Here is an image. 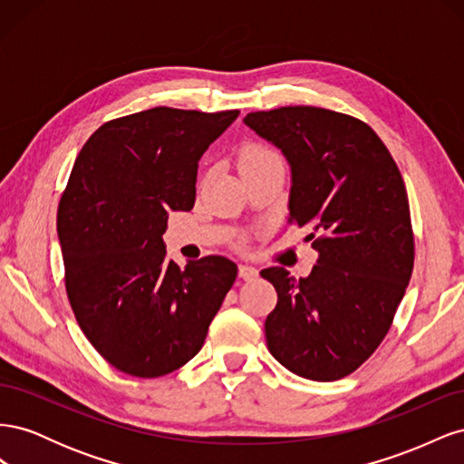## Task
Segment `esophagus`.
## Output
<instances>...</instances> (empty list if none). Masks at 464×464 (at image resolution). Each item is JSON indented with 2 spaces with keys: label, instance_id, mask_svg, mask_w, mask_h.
I'll return each instance as SVG.
<instances>
[{
  "label": "esophagus",
  "instance_id": "esophagus-1",
  "mask_svg": "<svg viewBox=\"0 0 464 464\" xmlns=\"http://www.w3.org/2000/svg\"><path fill=\"white\" fill-rule=\"evenodd\" d=\"M240 276L244 280H254L257 276V269L251 265H240Z\"/></svg>",
  "mask_w": 464,
  "mask_h": 464
}]
</instances>
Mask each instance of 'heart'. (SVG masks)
I'll use <instances>...</instances> for the list:
<instances>
[{
	"label": "heart",
	"mask_w": 464,
	"mask_h": 464,
	"mask_svg": "<svg viewBox=\"0 0 464 464\" xmlns=\"http://www.w3.org/2000/svg\"><path fill=\"white\" fill-rule=\"evenodd\" d=\"M265 164H283V159L276 150L271 147L254 143L247 145L242 154H240V170H247V168H256V166H265Z\"/></svg>",
	"instance_id": "b5f03b06"
}]
</instances>
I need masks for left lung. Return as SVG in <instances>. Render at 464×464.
<instances>
[{"label":"left lung","instance_id":"1","mask_svg":"<svg viewBox=\"0 0 464 464\" xmlns=\"http://www.w3.org/2000/svg\"><path fill=\"white\" fill-rule=\"evenodd\" d=\"M244 123L290 166L288 224L319 251L307 276H261L278 294L266 315L269 353L314 382L353 373L385 339L409 286L414 237L406 188L391 152L363 121L314 106L251 111Z\"/></svg>","mask_w":464,"mask_h":464}]
</instances>
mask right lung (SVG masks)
I'll return each instance as SVG.
<instances>
[{
	"label": "right lung",
	"mask_w": 464,
	"mask_h": 464,
	"mask_svg": "<svg viewBox=\"0 0 464 464\" xmlns=\"http://www.w3.org/2000/svg\"><path fill=\"white\" fill-rule=\"evenodd\" d=\"M237 110L150 108L101 125L81 149L58 207L69 304L116 370L160 377L199 353L232 288L234 261L186 269L166 259L170 210H191L199 160Z\"/></svg>",
	"instance_id": "1"
}]
</instances>
